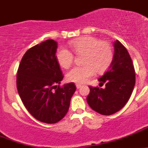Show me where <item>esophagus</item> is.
I'll list each match as a JSON object with an SVG mask.
<instances>
[{"instance_id":"obj_1","label":"esophagus","mask_w":148,"mask_h":148,"mask_svg":"<svg viewBox=\"0 0 148 148\" xmlns=\"http://www.w3.org/2000/svg\"><path fill=\"white\" fill-rule=\"evenodd\" d=\"M82 87V85L80 84H76V88H77V89H79L80 88Z\"/></svg>"}]
</instances>
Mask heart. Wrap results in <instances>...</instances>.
Here are the masks:
<instances>
[{
  "label": "heart",
  "mask_w": 148,
  "mask_h": 148,
  "mask_svg": "<svg viewBox=\"0 0 148 148\" xmlns=\"http://www.w3.org/2000/svg\"><path fill=\"white\" fill-rule=\"evenodd\" d=\"M70 47L77 55H83L82 66L75 67L67 73V79L75 83H84L94 75L101 73L109 67L113 60V50L109 42L99 40L93 36H84L72 40ZM56 59L62 68H70L73 55L63 47L57 50Z\"/></svg>",
  "instance_id": "obj_1"
}]
</instances>
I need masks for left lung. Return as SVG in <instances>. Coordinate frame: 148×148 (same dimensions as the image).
Instances as JSON below:
<instances>
[{
    "label": "left lung",
    "instance_id": "1",
    "mask_svg": "<svg viewBox=\"0 0 148 148\" xmlns=\"http://www.w3.org/2000/svg\"><path fill=\"white\" fill-rule=\"evenodd\" d=\"M114 54L108 71L99 78L105 88L89 86L87 102L95 112L111 115L124 107L135 84V72L127 49L119 41L114 42Z\"/></svg>",
    "mask_w": 148,
    "mask_h": 148
}]
</instances>
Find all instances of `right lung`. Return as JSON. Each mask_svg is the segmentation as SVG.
Wrapping results in <instances>:
<instances>
[{"mask_svg": "<svg viewBox=\"0 0 148 148\" xmlns=\"http://www.w3.org/2000/svg\"><path fill=\"white\" fill-rule=\"evenodd\" d=\"M57 48L52 39L30 48L17 72V90L24 106L35 119L47 124L65 116L76 90L73 83L59 86L63 75L56 59Z\"/></svg>", "mask_w": 148, "mask_h": 148, "instance_id": "add662e5", "label": "right lung"}]
</instances>
